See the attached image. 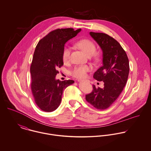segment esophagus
Returning a JSON list of instances; mask_svg holds the SVG:
<instances>
[{
  "label": "esophagus",
  "instance_id": "1",
  "mask_svg": "<svg viewBox=\"0 0 151 151\" xmlns=\"http://www.w3.org/2000/svg\"><path fill=\"white\" fill-rule=\"evenodd\" d=\"M83 81H84L83 80H80V79L78 80V83H81V82H83Z\"/></svg>",
  "mask_w": 151,
  "mask_h": 151
}]
</instances>
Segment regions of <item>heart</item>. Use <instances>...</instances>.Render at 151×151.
<instances>
[{
    "label": "heart",
    "mask_w": 151,
    "mask_h": 151,
    "mask_svg": "<svg viewBox=\"0 0 151 151\" xmlns=\"http://www.w3.org/2000/svg\"><path fill=\"white\" fill-rule=\"evenodd\" d=\"M77 46L79 49L83 51L87 55L91 56L95 54L96 46L95 44L88 39H83L77 43ZM71 49L70 46H65L63 51V60L64 62H67L70 57ZM91 70V67L87 65L76 66L71 71L73 76L76 78H84L87 76V72Z\"/></svg>",
    "instance_id": "obj_1"
}]
</instances>
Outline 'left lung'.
Listing matches in <instances>:
<instances>
[{"instance_id":"1","label":"left lung","mask_w":151,"mask_h":151,"mask_svg":"<svg viewBox=\"0 0 151 151\" xmlns=\"http://www.w3.org/2000/svg\"><path fill=\"white\" fill-rule=\"evenodd\" d=\"M90 36L102 51V65L94 74L97 81H102L104 87L96 88L86 96L87 102L96 108L105 109L119 96L127 83L129 71V60L125 51L114 38L102 33L90 32Z\"/></svg>"}]
</instances>
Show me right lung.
<instances>
[{"label": "right lung", "instance_id": "1", "mask_svg": "<svg viewBox=\"0 0 151 151\" xmlns=\"http://www.w3.org/2000/svg\"><path fill=\"white\" fill-rule=\"evenodd\" d=\"M81 30L72 28L58 29L42 39L33 54L30 67L31 88L37 106L45 112H52L60 105L63 90L73 84V80L55 78L58 68L63 64V51L67 41Z\"/></svg>", "mask_w": 151, "mask_h": 151}]
</instances>
